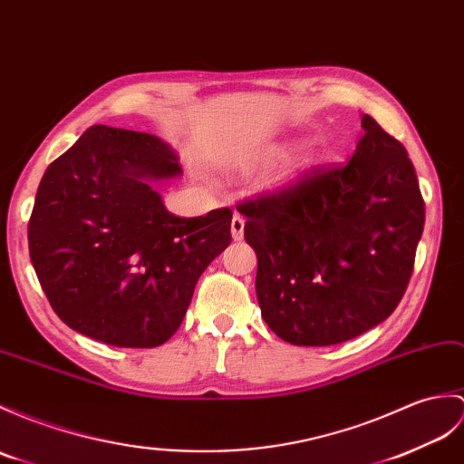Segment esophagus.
Here are the masks:
<instances>
[{
  "label": "esophagus",
  "instance_id": "1",
  "mask_svg": "<svg viewBox=\"0 0 464 464\" xmlns=\"http://www.w3.org/2000/svg\"><path fill=\"white\" fill-rule=\"evenodd\" d=\"M243 229H245V219L241 218V215H235V218L231 219V235L235 241L243 239Z\"/></svg>",
  "mask_w": 464,
  "mask_h": 464
}]
</instances>
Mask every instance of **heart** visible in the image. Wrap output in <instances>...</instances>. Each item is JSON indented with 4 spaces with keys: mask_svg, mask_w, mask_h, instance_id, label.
<instances>
[{
    "mask_svg": "<svg viewBox=\"0 0 464 464\" xmlns=\"http://www.w3.org/2000/svg\"><path fill=\"white\" fill-rule=\"evenodd\" d=\"M256 161H258V158H256V156H251V154H239V156H237V158L233 160V168L246 171V169H251V168L256 164Z\"/></svg>",
    "mask_w": 464,
    "mask_h": 464,
    "instance_id": "obj_1",
    "label": "heart"
}]
</instances>
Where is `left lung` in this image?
Wrapping results in <instances>:
<instances>
[{
    "label": "left lung",
    "instance_id": "1",
    "mask_svg": "<svg viewBox=\"0 0 464 464\" xmlns=\"http://www.w3.org/2000/svg\"><path fill=\"white\" fill-rule=\"evenodd\" d=\"M350 161L241 203L256 298L278 338L332 346L392 314L425 225L415 168L372 116Z\"/></svg>",
    "mask_w": 464,
    "mask_h": 464
}]
</instances>
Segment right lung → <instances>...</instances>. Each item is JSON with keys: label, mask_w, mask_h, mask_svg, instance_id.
Wrapping results in <instances>:
<instances>
[{"label": "right lung", "mask_w": 464, "mask_h": 464, "mask_svg": "<svg viewBox=\"0 0 464 464\" xmlns=\"http://www.w3.org/2000/svg\"><path fill=\"white\" fill-rule=\"evenodd\" d=\"M181 176L154 134L94 124L47 168L29 255L69 328L118 348H156L179 328L198 278L231 243V209L171 215L156 186Z\"/></svg>", "instance_id": "add662e5"}]
</instances>
